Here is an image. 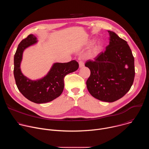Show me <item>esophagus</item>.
Here are the masks:
<instances>
[{"label": "esophagus", "instance_id": "obj_1", "mask_svg": "<svg viewBox=\"0 0 149 149\" xmlns=\"http://www.w3.org/2000/svg\"><path fill=\"white\" fill-rule=\"evenodd\" d=\"M79 68H82V67H84V62H82L81 61H80L79 62Z\"/></svg>", "mask_w": 149, "mask_h": 149}]
</instances>
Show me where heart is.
Wrapping results in <instances>:
<instances>
[{"label": "heart", "mask_w": 149, "mask_h": 149, "mask_svg": "<svg viewBox=\"0 0 149 149\" xmlns=\"http://www.w3.org/2000/svg\"><path fill=\"white\" fill-rule=\"evenodd\" d=\"M101 49V42L100 40L95 42L90 47V49L86 53V57L89 59H93L96 57Z\"/></svg>", "instance_id": "1"}]
</instances>
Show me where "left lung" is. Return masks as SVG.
Returning a JSON list of instances; mask_svg holds the SVG:
<instances>
[{"label":"left lung","mask_w":149,"mask_h":149,"mask_svg":"<svg viewBox=\"0 0 149 149\" xmlns=\"http://www.w3.org/2000/svg\"><path fill=\"white\" fill-rule=\"evenodd\" d=\"M109 45L104 52L85 63L91 71L86 84L90 94L102 101L112 102L123 97L133 84L134 58L127 42L108 31Z\"/></svg>","instance_id":"left-lung-1"}]
</instances>
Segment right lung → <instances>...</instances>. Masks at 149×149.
<instances>
[{"mask_svg": "<svg viewBox=\"0 0 149 149\" xmlns=\"http://www.w3.org/2000/svg\"><path fill=\"white\" fill-rule=\"evenodd\" d=\"M37 39L31 34L20 42L14 56V77L19 91L32 102L42 104L50 102L58 97L64 88V77L77 71L78 63L72 60L66 63H55L44 78L31 80L24 75L20 70V62L24 51L36 44Z\"/></svg>", "mask_w": 149, "mask_h": 149, "instance_id": "1", "label": "right lung"}]
</instances>
